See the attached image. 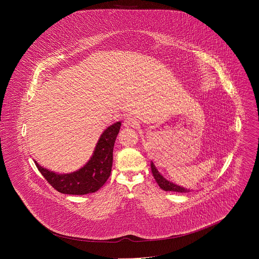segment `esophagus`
Instances as JSON below:
<instances>
[{
  "label": "esophagus",
  "mask_w": 259,
  "mask_h": 259,
  "mask_svg": "<svg viewBox=\"0 0 259 259\" xmlns=\"http://www.w3.org/2000/svg\"><path fill=\"white\" fill-rule=\"evenodd\" d=\"M123 125L125 127H137L139 124H138V121L134 119V118L126 117L124 119Z\"/></svg>",
  "instance_id": "esophagus-1"
}]
</instances>
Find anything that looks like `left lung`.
I'll list each match as a JSON object with an SVG mask.
<instances>
[{
  "label": "left lung",
  "instance_id": "1",
  "mask_svg": "<svg viewBox=\"0 0 259 259\" xmlns=\"http://www.w3.org/2000/svg\"><path fill=\"white\" fill-rule=\"evenodd\" d=\"M151 172L152 175L156 181V183L160 186L161 188L165 191H176V192H189L188 189H186L185 187L179 186V185H175L171 182H169L168 180H166L165 178H163V176L160 175V172H158V170L156 169V167L154 166V164L151 162Z\"/></svg>",
  "mask_w": 259,
  "mask_h": 259
}]
</instances>
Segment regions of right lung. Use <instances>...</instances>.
Segmentation results:
<instances>
[{
	"label": "right lung",
	"instance_id": "right-lung-1",
	"mask_svg": "<svg viewBox=\"0 0 259 259\" xmlns=\"http://www.w3.org/2000/svg\"><path fill=\"white\" fill-rule=\"evenodd\" d=\"M121 122L112 124L99 139L91 159L72 174H56L42 168L35 161L37 170L54 189L64 194L84 195L102 187L111 176L112 151Z\"/></svg>",
	"mask_w": 259,
	"mask_h": 259
}]
</instances>
